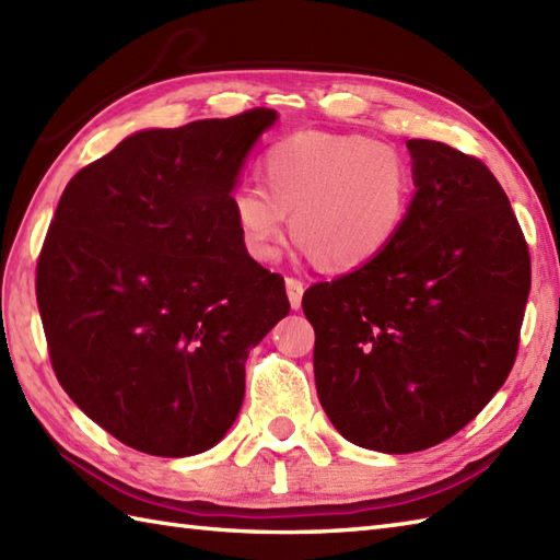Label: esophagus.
Wrapping results in <instances>:
<instances>
[{"label": "esophagus", "mask_w": 560, "mask_h": 560, "mask_svg": "<svg viewBox=\"0 0 560 560\" xmlns=\"http://www.w3.org/2000/svg\"><path fill=\"white\" fill-rule=\"evenodd\" d=\"M303 281L295 279V277H287V293H289V301H291V307L293 311H299L301 307V301H303Z\"/></svg>", "instance_id": "obj_1"}]
</instances>
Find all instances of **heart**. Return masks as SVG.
<instances>
[{"label":"heart","mask_w":560,"mask_h":560,"mask_svg":"<svg viewBox=\"0 0 560 560\" xmlns=\"http://www.w3.org/2000/svg\"><path fill=\"white\" fill-rule=\"evenodd\" d=\"M261 185L233 189L243 249L259 265L279 257L287 225L313 265L353 271L397 241L413 205L411 161L397 147L361 135L305 129L271 144Z\"/></svg>","instance_id":"b5f03b06"}]
</instances>
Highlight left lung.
Listing matches in <instances>:
<instances>
[{
  "instance_id": "8db88e82",
  "label": "left lung",
  "mask_w": 560,
  "mask_h": 560,
  "mask_svg": "<svg viewBox=\"0 0 560 560\" xmlns=\"http://www.w3.org/2000/svg\"><path fill=\"white\" fill-rule=\"evenodd\" d=\"M416 197L371 265L315 283V385L351 443L407 455L462 431L513 371L532 287L529 247L477 156L409 139Z\"/></svg>"
}]
</instances>
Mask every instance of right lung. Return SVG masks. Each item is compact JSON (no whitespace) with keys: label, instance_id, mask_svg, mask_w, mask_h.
I'll return each instance as SVG.
<instances>
[{"label":"right lung","instance_id":"1","mask_svg":"<svg viewBox=\"0 0 560 560\" xmlns=\"http://www.w3.org/2000/svg\"><path fill=\"white\" fill-rule=\"evenodd\" d=\"M273 120L253 108L127 137L71 177L47 229L35 295L52 371L89 419L147 455L217 445L241 411L249 349L291 311L231 207Z\"/></svg>","mask_w":560,"mask_h":560}]
</instances>
